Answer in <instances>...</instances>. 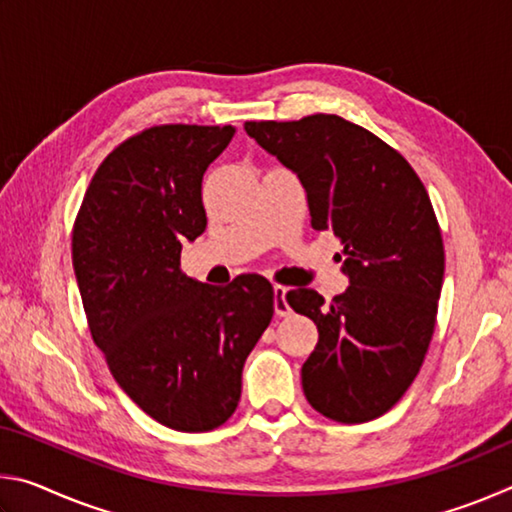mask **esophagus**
<instances>
[{"mask_svg":"<svg viewBox=\"0 0 512 512\" xmlns=\"http://www.w3.org/2000/svg\"><path fill=\"white\" fill-rule=\"evenodd\" d=\"M287 287H280V284H275L273 287V307H275V314L277 316H289L291 314V307H289V302H287Z\"/></svg>","mask_w":512,"mask_h":512,"instance_id":"obj_1","label":"esophagus"}]
</instances>
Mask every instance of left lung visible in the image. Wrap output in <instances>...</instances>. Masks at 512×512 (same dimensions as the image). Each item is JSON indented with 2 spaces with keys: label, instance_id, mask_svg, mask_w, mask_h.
<instances>
[{
  "label": "left lung",
  "instance_id": "obj_1",
  "mask_svg": "<svg viewBox=\"0 0 512 512\" xmlns=\"http://www.w3.org/2000/svg\"><path fill=\"white\" fill-rule=\"evenodd\" d=\"M244 128L296 173L311 228L343 244L350 287L341 296L327 305L314 289L287 293L293 311L318 327L302 363L307 402L336 422L379 418L418 375L436 325L445 248L427 189L400 153L343 117Z\"/></svg>",
  "mask_w": 512,
  "mask_h": 512
}]
</instances>
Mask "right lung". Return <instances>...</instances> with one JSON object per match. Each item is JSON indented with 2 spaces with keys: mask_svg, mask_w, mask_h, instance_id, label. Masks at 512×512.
Here are the masks:
<instances>
[{
  "mask_svg": "<svg viewBox=\"0 0 512 512\" xmlns=\"http://www.w3.org/2000/svg\"><path fill=\"white\" fill-rule=\"evenodd\" d=\"M232 126H153L94 173L72 235V264L94 343L153 420L210 431L235 413L248 354L273 318V287L187 277L180 250L205 232L203 176Z\"/></svg>",
  "mask_w": 512,
  "mask_h": 512,
  "instance_id": "1",
  "label": "right lung"
}]
</instances>
